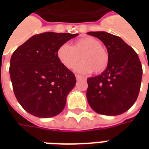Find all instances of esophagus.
<instances>
[{"mask_svg":"<svg viewBox=\"0 0 149 149\" xmlns=\"http://www.w3.org/2000/svg\"><path fill=\"white\" fill-rule=\"evenodd\" d=\"M76 79H77V81H81L82 79H84V77L80 76V75H76Z\"/></svg>","mask_w":149,"mask_h":149,"instance_id":"esophagus-1","label":"esophagus"}]
</instances>
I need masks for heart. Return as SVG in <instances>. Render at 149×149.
Returning a JSON list of instances; mask_svg holds the SVG:
<instances>
[{"mask_svg": "<svg viewBox=\"0 0 149 149\" xmlns=\"http://www.w3.org/2000/svg\"><path fill=\"white\" fill-rule=\"evenodd\" d=\"M80 56L82 62L75 68L80 73L93 72L95 74H100L109 65L108 51L95 37H81L72 43V46L64 44L57 50L59 61L68 69L74 68L80 61Z\"/></svg>", "mask_w": 149, "mask_h": 149, "instance_id": "1", "label": "heart"}]
</instances>
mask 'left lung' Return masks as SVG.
Listing matches in <instances>:
<instances>
[{
    "label": "left lung",
    "mask_w": 149,
    "mask_h": 149,
    "mask_svg": "<svg viewBox=\"0 0 149 149\" xmlns=\"http://www.w3.org/2000/svg\"><path fill=\"white\" fill-rule=\"evenodd\" d=\"M100 39L109 56L101 74L87 79L88 102L97 113L116 116L131 108L141 88L142 66L136 52L120 37L106 32H88Z\"/></svg>",
    "instance_id": "8db88e82"
}]
</instances>
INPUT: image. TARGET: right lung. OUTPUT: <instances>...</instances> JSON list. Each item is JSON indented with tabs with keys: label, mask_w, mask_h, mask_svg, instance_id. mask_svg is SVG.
Wrapping results in <instances>:
<instances>
[{
	"label": "right lung",
	"mask_w": 149,
	"mask_h": 149,
	"mask_svg": "<svg viewBox=\"0 0 149 149\" xmlns=\"http://www.w3.org/2000/svg\"><path fill=\"white\" fill-rule=\"evenodd\" d=\"M78 34L34 35L13 53L9 74L18 102L32 115L48 118L63 111L75 75L57 57L59 47Z\"/></svg>",
	"instance_id": "obj_1"
}]
</instances>
